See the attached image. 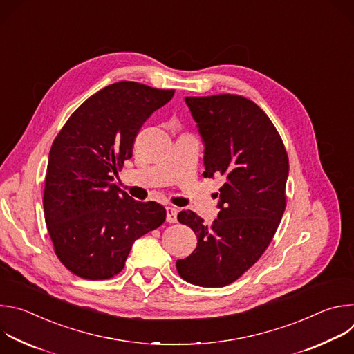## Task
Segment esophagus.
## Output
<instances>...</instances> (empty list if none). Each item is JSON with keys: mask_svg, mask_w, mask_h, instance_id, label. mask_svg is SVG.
Returning <instances> with one entry per match:
<instances>
[{"mask_svg": "<svg viewBox=\"0 0 354 354\" xmlns=\"http://www.w3.org/2000/svg\"><path fill=\"white\" fill-rule=\"evenodd\" d=\"M167 221L176 223L178 221V210L175 207H167Z\"/></svg>", "mask_w": 354, "mask_h": 354, "instance_id": "34e87169", "label": "esophagus"}]
</instances>
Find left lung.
<instances>
[{
  "label": "left lung",
  "instance_id": "left-lung-1",
  "mask_svg": "<svg viewBox=\"0 0 354 354\" xmlns=\"http://www.w3.org/2000/svg\"><path fill=\"white\" fill-rule=\"evenodd\" d=\"M205 142V178L224 176L212 225L183 210L180 224L197 236L179 276L200 287H224L254 266L272 242L286 209L288 157L268 115L239 95L186 96Z\"/></svg>",
  "mask_w": 354,
  "mask_h": 354
}]
</instances>
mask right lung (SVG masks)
<instances>
[{
    "instance_id": "1",
    "label": "right lung",
    "mask_w": 354,
    "mask_h": 354,
    "mask_svg": "<svg viewBox=\"0 0 354 354\" xmlns=\"http://www.w3.org/2000/svg\"><path fill=\"white\" fill-rule=\"evenodd\" d=\"M174 93L115 82L89 96L55 138L44 180V220L57 258L78 277L116 276L133 242L165 221L164 206L137 201L112 180L131 158L144 122Z\"/></svg>"
}]
</instances>
